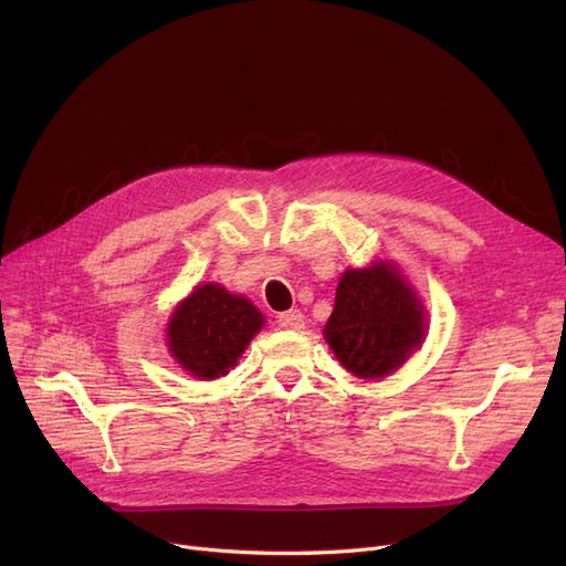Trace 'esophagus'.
Listing matches in <instances>:
<instances>
[{
    "label": "esophagus",
    "mask_w": 566,
    "mask_h": 566,
    "mask_svg": "<svg viewBox=\"0 0 566 566\" xmlns=\"http://www.w3.org/2000/svg\"><path fill=\"white\" fill-rule=\"evenodd\" d=\"M277 321H280L282 328H286V331H301L303 325H305V316H303V312H298V310L282 312V314L277 316Z\"/></svg>",
    "instance_id": "1"
}]
</instances>
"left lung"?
<instances>
[{"label": "left lung", "mask_w": 566, "mask_h": 566, "mask_svg": "<svg viewBox=\"0 0 566 566\" xmlns=\"http://www.w3.org/2000/svg\"><path fill=\"white\" fill-rule=\"evenodd\" d=\"M424 331L422 303L397 268L374 263L344 273L323 333L350 374L382 378L422 344Z\"/></svg>", "instance_id": "1"}]
</instances>
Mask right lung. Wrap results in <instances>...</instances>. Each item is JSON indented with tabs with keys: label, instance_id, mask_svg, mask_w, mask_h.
<instances>
[{
	"label": "right lung",
	"instance_id": "1",
	"mask_svg": "<svg viewBox=\"0 0 566 566\" xmlns=\"http://www.w3.org/2000/svg\"><path fill=\"white\" fill-rule=\"evenodd\" d=\"M261 312L218 284L197 286L169 321V350L192 376H224L261 331Z\"/></svg>",
	"mask_w": 566,
	"mask_h": 566
}]
</instances>
